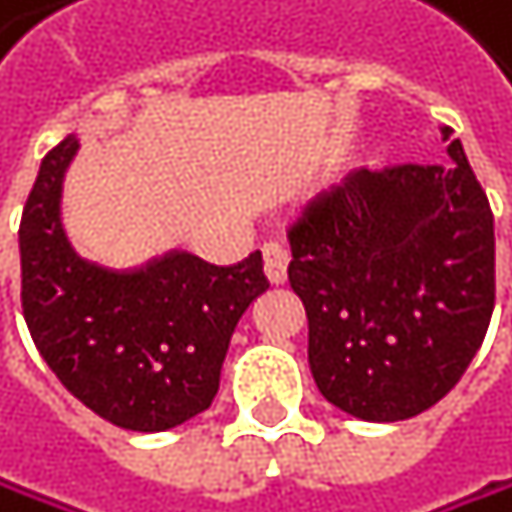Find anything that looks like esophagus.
I'll use <instances>...</instances> for the list:
<instances>
[{"mask_svg": "<svg viewBox=\"0 0 512 512\" xmlns=\"http://www.w3.org/2000/svg\"><path fill=\"white\" fill-rule=\"evenodd\" d=\"M262 259H265V277L274 287L287 284V268H290V253L280 244H265L262 247Z\"/></svg>", "mask_w": 512, "mask_h": 512, "instance_id": "34e87169", "label": "esophagus"}]
</instances>
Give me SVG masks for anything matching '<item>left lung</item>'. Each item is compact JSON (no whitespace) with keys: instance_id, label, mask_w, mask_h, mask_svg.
I'll return each instance as SVG.
<instances>
[{"instance_id":"left-lung-1","label":"left lung","mask_w":512,"mask_h":512,"mask_svg":"<svg viewBox=\"0 0 512 512\" xmlns=\"http://www.w3.org/2000/svg\"><path fill=\"white\" fill-rule=\"evenodd\" d=\"M449 164L357 170L290 228L320 394L363 421L440 403L495 308V216L452 127Z\"/></svg>"}]
</instances>
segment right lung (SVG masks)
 <instances>
[{
    "mask_svg": "<svg viewBox=\"0 0 512 512\" xmlns=\"http://www.w3.org/2000/svg\"><path fill=\"white\" fill-rule=\"evenodd\" d=\"M75 152L79 140L66 137L42 158L23 207V317L42 360L91 412L124 430H170L213 403L232 332L268 290L262 253L219 268L173 250L127 271L79 256L60 222Z\"/></svg>",
    "mask_w": 512,
    "mask_h": 512,
    "instance_id": "obj_1",
    "label": "right lung"
}]
</instances>
